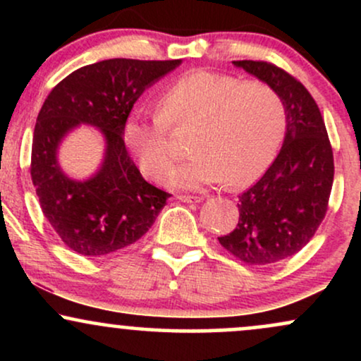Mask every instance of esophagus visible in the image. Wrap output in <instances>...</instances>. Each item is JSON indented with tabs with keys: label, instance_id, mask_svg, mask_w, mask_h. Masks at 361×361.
<instances>
[{
	"label": "esophagus",
	"instance_id": "obj_1",
	"mask_svg": "<svg viewBox=\"0 0 361 361\" xmlns=\"http://www.w3.org/2000/svg\"><path fill=\"white\" fill-rule=\"evenodd\" d=\"M176 200L186 202V204H198V202L204 200V197H198V195H176Z\"/></svg>",
	"mask_w": 361,
	"mask_h": 361
}]
</instances>
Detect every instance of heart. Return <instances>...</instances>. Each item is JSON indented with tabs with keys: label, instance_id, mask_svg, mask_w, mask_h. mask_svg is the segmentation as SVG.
I'll return each instance as SVG.
<instances>
[{
	"label": "heart",
	"instance_id": "b5f03b06",
	"mask_svg": "<svg viewBox=\"0 0 361 361\" xmlns=\"http://www.w3.org/2000/svg\"><path fill=\"white\" fill-rule=\"evenodd\" d=\"M192 127L195 154L169 173V183L198 188L226 180L239 188L275 159L287 132V106L268 82L198 69L163 91L159 111L128 118L126 144L147 176L163 180L178 157L171 128Z\"/></svg>",
	"mask_w": 361,
	"mask_h": 361
}]
</instances>
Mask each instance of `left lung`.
I'll return each instance as SVG.
<instances>
[{"instance_id": "obj_1", "label": "left lung", "mask_w": 361, "mask_h": 361, "mask_svg": "<svg viewBox=\"0 0 361 361\" xmlns=\"http://www.w3.org/2000/svg\"><path fill=\"white\" fill-rule=\"evenodd\" d=\"M280 93L287 134L264 175L239 195V221L219 238L227 252L251 267L297 255L324 221L334 180V157L312 94L292 74L267 61H233Z\"/></svg>"}]
</instances>
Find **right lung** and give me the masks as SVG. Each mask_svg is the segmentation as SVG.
Listing matches in <instances>:
<instances>
[{"instance_id": "obj_1", "label": "right lung", "mask_w": 361, "mask_h": 361, "mask_svg": "<svg viewBox=\"0 0 361 361\" xmlns=\"http://www.w3.org/2000/svg\"><path fill=\"white\" fill-rule=\"evenodd\" d=\"M175 61L106 59L66 76L45 98L32 142L30 175L40 209L61 241L80 255L105 256L139 241L171 195L147 183L127 152L126 123L142 91L176 68ZM78 123L102 128L106 163L88 182L56 166L55 149Z\"/></svg>"}]
</instances>
